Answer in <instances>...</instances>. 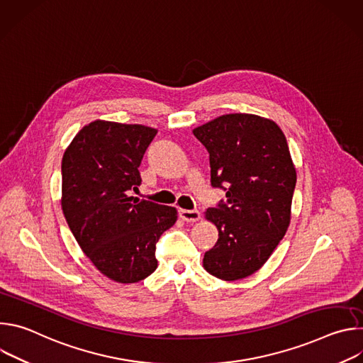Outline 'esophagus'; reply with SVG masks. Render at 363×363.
<instances>
[{"label":"esophagus","instance_id":"34e87169","mask_svg":"<svg viewBox=\"0 0 363 363\" xmlns=\"http://www.w3.org/2000/svg\"><path fill=\"white\" fill-rule=\"evenodd\" d=\"M179 218L186 223H196L201 220V214L196 210H179Z\"/></svg>","mask_w":363,"mask_h":363}]
</instances>
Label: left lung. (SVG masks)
<instances>
[{
	"instance_id": "obj_1",
	"label": "left lung",
	"mask_w": 363,
	"mask_h": 363,
	"mask_svg": "<svg viewBox=\"0 0 363 363\" xmlns=\"http://www.w3.org/2000/svg\"><path fill=\"white\" fill-rule=\"evenodd\" d=\"M210 152L211 185L227 203L205 211L218 241L203 269L224 281L245 279L269 260L291 218L296 168L276 122L250 113L218 116L192 130Z\"/></svg>"
}]
</instances>
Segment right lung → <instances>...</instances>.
Wrapping results in <instances>:
<instances>
[{"instance_id":"obj_1","label":"right lung","mask_w":363,"mask_h":363,"mask_svg":"<svg viewBox=\"0 0 363 363\" xmlns=\"http://www.w3.org/2000/svg\"><path fill=\"white\" fill-rule=\"evenodd\" d=\"M157 129L93 121L66 147L62 161V210L93 266L129 284L158 267L157 242L178 220L174 206L133 201L139 165Z\"/></svg>"}]
</instances>
